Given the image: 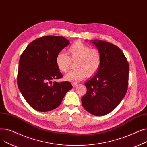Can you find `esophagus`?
<instances>
[{
    "label": "esophagus",
    "instance_id": "1",
    "mask_svg": "<svg viewBox=\"0 0 147 147\" xmlns=\"http://www.w3.org/2000/svg\"><path fill=\"white\" fill-rule=\"evenodd\" d=\"M71 84H72V86H73V87H76V86H77L78 85V84L76 83H72Z\"/></svg>",
    "mask_w": 147,
    "mask_h": 147
}]
</instances>
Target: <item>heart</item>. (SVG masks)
<instances>
[{
    "mask_svg": "<svg viewBox=\"0 0 147 147\" xmlns=\"http://www.w3.org/2000/svg\"><path fill=\"white\" fill-rule=\"evenodd\" d=\"M68 52L69 57L63 52H59L56 57L55 62L58 68L65 73L70 68L71 59L77 60V69L65 74L66 80L78 82L87 76L96 74L102 63V56L100 51L81 41H76L69 46Z\"/></svg>",
    "mask_w": 147,
    "mask_h": 147,
    "instance_id": "b5f03b06",
    "label": "heart"
}]
</instances>
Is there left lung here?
I'll return each instance as SVG.
<instances>
[{"instance_id": "obj_1", "label": "left lung", "mask_w": 147, "mask_h": 147, "mask_svg": "<svg viewBox=\"0 0 147 147\" xmlns=\"http://www.w3.org/2000/svg\"><path fill=\"white\" fill-rule=\"evenodd\" d=\"M92 42L101 53L102 63L96 74L84 83L87 92L82 98V103L89 113L102 116L115 109L125 97L129 65L118 46L100 40Z\"/></svg>"}]
</instances>
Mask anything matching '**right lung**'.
<instances>
[{"label":"right lung","instance_id":"right-lung-1","mask_svg":"<svg viewBox=\"0 0 147 147\" xmlns=\"http://www.w3.org/2000/svg\"><path fill=\"white\" fill-rule=\"evenodd\" d=\"M69 43L64 37L45 36L31 42L21 54L18 86L27 103L37 111L46 112L56 109L73 88L67 81L52 82L63 78L55 59Z\"/></svg>","mask_w":147,"mask_h":147}]
</instances>
